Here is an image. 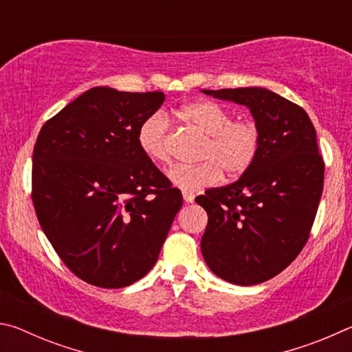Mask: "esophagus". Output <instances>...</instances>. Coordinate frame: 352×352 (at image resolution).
<instances>
[{
  "label": "esophagus",
  "mask_w": 352,
  "mask_h": 352,
  "mask_svg": "<svg viewBox=\"0 0 352 352\" xmlns=\"http://www.w3.org/2000/svg\"><path fill=\"white\" fill-rule=\"evenodd\" d=\"M183 199H184V201H186V204H192L195 197H194L192 192H183Z\"/></svg>",
  "instance_id": "34e87169"
}]
</instances>
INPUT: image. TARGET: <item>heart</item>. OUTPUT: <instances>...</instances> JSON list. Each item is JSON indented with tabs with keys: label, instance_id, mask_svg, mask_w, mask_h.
I'll return each mask as SVG.
<instances>
[{
	"label": "heart",
	"instance_id": "b5f03b06",
	"mask_svg": "<svg viewBox=\"0 0 352 352\" xmlns=\"http://www.w3.org/2000/svg\"><path fill=\"white\" fill-rule=\"evenodd\" d=\"M180 118L204 135L200 151L204 162L194 166H175L169 180L186 192L216 184L225 174L239 177L254 163L259 152V130L250 119H233L228 109L214 100H199L182 107ZM136 141L141 152L155 163L170 162L169 119L153 111L142 119Z\"/></svg>",
	"mask_w": 352,
	"mask_h": 352
}]
</instances>
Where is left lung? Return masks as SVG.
Listing matches in <instances>:
<instances>
[{"instance_id":"obj_1","label":"left lung","mask_w":352,"mask_h":352,"mask_svg":"<svg viewBox=\"0 0 352 352\" xmlns=\"http://www.w3.org/2000/svg\"><path fill=\"white\" fill-rule=\"evenodd\" d=\"M204 93L248 107L259 152L239 180L195 199L208 214L201 254L225 281L264 283L300 254L311 234L324 183L317 132L300 105L265 88Z\"/></svg>"}]
</instances>
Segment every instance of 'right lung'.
<instances>
[{
  "mask_svg": "<svg viewBox=\"0 0 352 352\" xmlns=\"http://www.w3.org/2000/svg\"><path fill=\"white\" fill-rule=\"evenodd\" d=\"M162 91L94 87L47 119L32 153V204L47 241L77 278L104 289L155 265L180 189L141 152L136 132Z\"/></svg>",
  "mask_w": 352,
  "mask_h": 352,
  "instance_id": "add662e5",
  "label": "right lung"
}]
</instances>
